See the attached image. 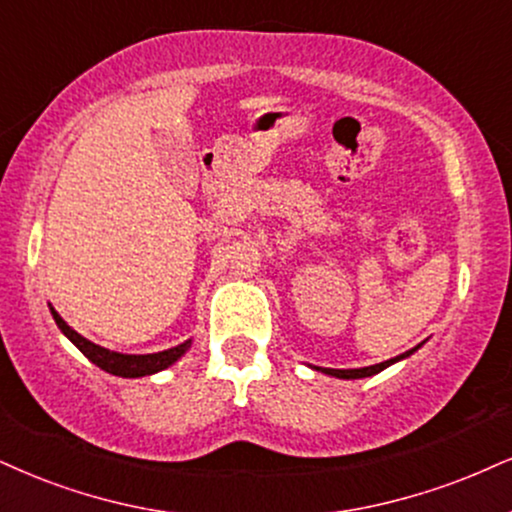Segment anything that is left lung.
<instances>
[{
    "mask_svg": "<svg viewBox=\"0 0 512 512\" xmlns=\"http://www.w3.org/2000/svg\"><path fill=\"white\" fill-rule=\"evenodd\" d=\"M415 349H418V346H415ZM415 349H410V351H406V353H401V356H396V358H389V361H384V363H377V365H368V368H353V370H334V368H318V370H323L325 375H334V377H342V380H361V377H370V375H377V372H382L384 368H389L391 363H396V361H401V358H406V356H410V353H413Z\"/></svg>",
    "mask_w": 512,
    "mask_h": 512,
    "instance_id": "left-lung-1",
    "label": "left lung"
}]
</instances>
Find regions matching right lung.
I'll use <instances>...</instances> for the list:
<instances>
[{
    "label": "right lung",
    "instance_id": "obj_1",
    "mask_svg": "<svg viewBox=\"0 0 512 512\" xmlns=\"http://www.w3.org/2000/svg\"><path fill=\"white\" fill-rule=\"evenodd\" d=\"M52 315L56 320V325H59V330L66 334L71 342L78 346V349L85 353L87 358L94 365H99V368L111 372V375H118V377H144V375H154V372L159 370H166L168 365H173L182 353L187 351L189 342L180 344V346H173V349L168 351H159V353H147V356H125V353H116V351H109L104 349V346H97L92 344L90 339L80 337L78 332L73 330V327L66 325V320L61 318L59 313L52 308Z\"/></svg>",
    "mask_w": 512,
    "mask_h": 512
}]
</instances>
